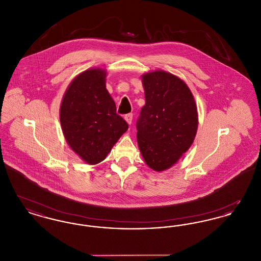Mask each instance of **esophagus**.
<instances>
[{"label": "esophagus", "instance_id": "1", "mask_svg": "<svg viewBox=\"0 0 261 261\" xmlns=\"http://www.w3.org/2000/svg\"><path fill=\"white\" fill-rule=\"evenodd\" d=\"M124 119L128 124H131V123H132V120H133V113H128V114H126L124 116Z\"/></svg>", "mask_w": 261, "mask_h": 261}]
</instances>
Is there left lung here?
Instances as JSON below:
<instances>
[{
	"label": "left lung",
	"instance_id": "1",
	"mask_svg": "<svg viewBox=\"0 0 261 261\" xmlns=\"http://www.w3.org/2000/svg\"><path fill=\"white\" fill-rule=\"evenodd\" d=\"M146 105L137 120L139 149L151 169L171 167L194 142L198 112L186 83L156 70L143 75Z\"/></svg>",
	"mask_w": 261,
	"mask_h": 261
}]
</instances>
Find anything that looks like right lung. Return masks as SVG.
<instances>
[{
	"mask_svg": "<svg viewBox=\"0 0 261 261\" xmlns=\"http://www.w3.org/2000/svg\"><path fill=\"white\" fill-rule=\"evenodd\" d=\"M107 72L88 69L76 76L62 99V132L75 152L89 164L102 162L128 129L116 113L115 102L106 88Z\"/></svg>",
	"mask_w": 261,
	"mask_h": 261,
	"instance_id": "right-lung-1",
	"label": "right lung"
}]
</instances>
